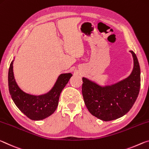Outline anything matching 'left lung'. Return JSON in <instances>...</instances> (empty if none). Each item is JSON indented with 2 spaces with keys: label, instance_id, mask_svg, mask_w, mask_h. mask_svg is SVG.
Segmentation results:
<instances>
[{
  "label": "left lung",
  "instance_id": "8db88e82",
  "mask_svg": "<svg viewBox=\"0 0 149 149\" xmlns=\"http://www.w3.org/2000/svg\"><path fill=\"white\" fill-rule=\"evenodd\" d=\"M130 52L133 58V69L125 79L103 86L82 78V92L85 105L92 116L102 121L114 120L125 115L138 97L141 86L140 66L135 53Z\"/></svg>",
  "mask_w": 149,
  "mask_h": 149
}]
</instances>
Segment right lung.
<instances>
[{
    "label": "right lung",
    "mask_w": 149,
    "mask_h": 149,
    "mask_svg": "<svg viewBox=\"0 0 149 149\" xmlns=\"http://www.w3.org/2000/svg\"><path fill=\"white\" fill-rule=\"evenodd\" d=\"M8 70V88L14 104L28 118L34 121L42 120L54 113L57 108L60 94L68 83L72 73H64L58 76L54 86L46 94L36 96L26 93L17 84L13 72V62Z\"/></svg>",
    "instance_id": "obj_1"
}]
</instances>
